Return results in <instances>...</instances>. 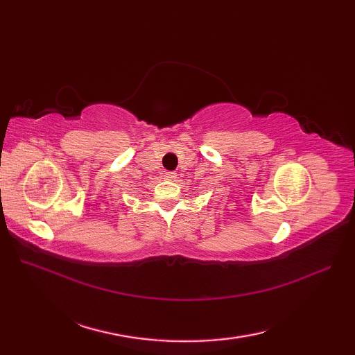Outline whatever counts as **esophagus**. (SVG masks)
Returning a JSON list of instances; mask_svg holds the SVG:
<instances>
[{"label":"esophagus","mask_w":355,"mask_h":355,"mask_svg":"<svg viewBox=\"0 0 355 355\" xmlns=\"http://www.w3.org/2000/svg\"><path fill=\"white\" fill-rule=\"evenodd\" d=\"M176 173L175 171H166L164 173V179H167V180H173V179H176Z\"/></svg>","instance_id":"34e87169"}]
</instances>
